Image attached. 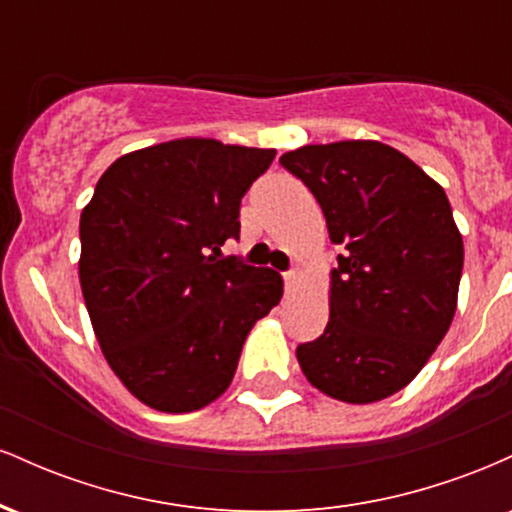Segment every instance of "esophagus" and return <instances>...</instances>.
Instances as JSON below:
<instances>
[{
    "label": "esophagus",
    "mask_w": 512,
    "mask_h": 512,
    "mask_svg": "<svg viewBox=\"0 0 512 512\" xmlns=\"http://www.w3.org/2000/svg\"><path fill=\"white\" fill-rule=\"evenodd\" d=\"M298 281V269H289V272H284V284L286 289H293Z\"/></svg>",
    "instance_id": "1"
}]
</instances>
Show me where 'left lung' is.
Here are the masks:
<instances>
[{
    "mask_svg": "<svg viewBox=\"0 0 512 512\" xmlns=\"http://www.w3.org/2000/svg\"><path fill=\"white\" fill-rule=\"evenodd\" d=\"M279 163L313 192L342 248L330 322L298 346V363L339 402H380L419 375L455 317L464 248L448 197L380 142L308 144Z\"/></svg>",
    "mask_w": 512,
    "mask_h": 512,
    "instance_id": "1",
    "label": "left lung"
}]
</instances>
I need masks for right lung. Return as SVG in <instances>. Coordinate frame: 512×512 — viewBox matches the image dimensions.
I'll return each instance as SVG.
<instances>
[{
	"instance_id": "add662e5",
	"label": "right lung",
	"mask_w": 512,
	"mask_h": 512,
	"mask_svg": "<svg viewBox=\"0 0 512 512\" xmlns=\"http://www.w3.org/2000/svg\"><path fill=\"white\" fill-rule=\"evenodd\" d=\"M274 149L173 139L120 156L81 211L79 279L98 344L146 407L221 397L252 325L284 293L274 269L221 257Z\"/></svg>"
}]
</instances>
